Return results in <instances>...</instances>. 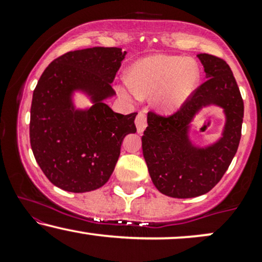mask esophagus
<instances>
[{"instance_id": "1", "label": "esophagus", "mask_w": 262, "mask_h": 262, "mask_svg": "<svg viewBox=\"0 0 262 262\" xmlns=\"http://www.w3.org/2000/svg\"><path fill=\"white\" fill-rule=\"evenodd\" d=\"M135 125H137V130L138 133L141 134L146 128V117L144 112H139L138 113L137 118H135Z\"/></svg>"}]
</instances>
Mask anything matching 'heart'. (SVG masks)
<instances>
[{"label": "heart", "instance_id": "obj_1", "mask_svg": "<svg viewBox=\"0 0 262 262\" xmlns=\"http://www.w3.org/2000/svg\"><path fill=\"white\" fill-rule=\"evenodd\" d=\"M200 80L198 66L192 60L172 55L141 59L129 70V86L138 97L155 95L161 111H172L191 95Z\"/></svg>", "mask_w": 262, "mask_h": 262}]
</instances>
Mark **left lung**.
Here are the masks:
<instances>
[{"label":"left lung","instance_id":"obj_1","mask_svg":"<svg viewBox=\"0 0 262 262\" xmlns=\"http://www.w3.org/2000/svg\"><path fill=\"white\" fill-rule=\"evenodd\" d=\"M197 58L204 68L206 82L172 116L149 112L141 137L152 183L162 194L173 198L202 196L214 187L236 154L242 137L244 102L229 65L209 54H198ZM208 105L224 110V132L214 143L196 146L189 137L191 122Z\"/></svg>","mask_w":262,"mask_h":262}]
</instances>
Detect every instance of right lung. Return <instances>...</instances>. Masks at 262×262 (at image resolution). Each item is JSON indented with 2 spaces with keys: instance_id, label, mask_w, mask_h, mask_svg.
<instances>
[{
  "instance_id": "obj_1",
  "label": "right lung",
  "mask_w": 262,
  "mask_h": 262,
  "mask_svg": "<svg viewBox=\"0 0 262 262\" xmlns=\"http://www.w3.org/2000/svg\"><path fill=\"white\" fill-rule=\"evenodd\" d=\"M127 52L95 47L69 52L50 62L33 92L29 137L35 160L56 187L74 193L110 180L125 135L135 133L137 113L124 116L106 104ZM75 92L93 106L76 108Z\"/></svg>"
}]
</instances>
